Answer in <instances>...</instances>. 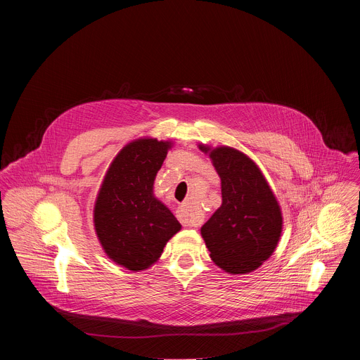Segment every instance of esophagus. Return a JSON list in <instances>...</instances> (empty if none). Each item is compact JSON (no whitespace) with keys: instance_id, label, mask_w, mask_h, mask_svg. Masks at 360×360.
I'll list each match as a JSON object with an SVG mask.
<instances>
[{"instance_id":"34e87169","label":"esophagus","mask_w":360,"mask_h":360,"mask_svg":"<svg viewBox=\"0 0 360 360\" xmlns=\"http://www.w3.org/2000/svg\"><path fill=\"white\" fill-rule=\"evenodd\" d=\"M176 217H178V219L181 221V224H182L184 226H193V228H196V226L200 224V222L198 221V218L195 217L193 211L191 210L189 203L181 205V207H179L178 211H176Z\"/></svg>"}]
</instances>
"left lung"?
<instances>
[{"label":"left lung","instance_id":"left-lung-1","mask_svg":"<svg viewBox=\"0 0 360 360\" xmlns=\"http://www.w3.org/2000/svg\"><path fill=\"white\" fill-rule=\"evenodd\" d=\"M221 178L222 203L200 235L217 266L231 275L258 269L275 252L283 228L281 205L259 167L222 145H198Z\"/></svg>","mask_w":360,"mask_h":360}]
</instances>
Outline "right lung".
Wrapping results in <instances>:
<instances>
[{
	"instance_id": "obj_1",
	"label": "right lung",
	"mask_w": 360,
	"mask_h": 360,
	"mask_svg": "<svg viewBox=\"0 0 360 360\" xmlns=\"http://www.w3.org/2000/svg\"><path fill=\"white\" fill-rule=\"evenodd\" d=\"M172 141L143 136L112 160L94 205V228L108 258L139 272L152 266L181 224L155 195L153 182Z\"/></svg>"
}]
</instances>
